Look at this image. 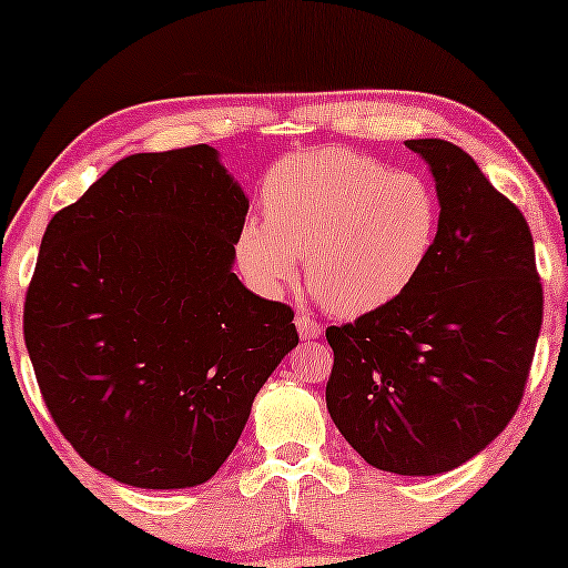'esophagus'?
<instances>
[{"label":"esophagus","instance_id":"34e87169","mask_svg":"<svg viewBox=\"0 0 568 568\" xmlns=\"http://www.w3.org/2000/svg\"><path fill=\"white\" fill-rule=\"evenodd\" d=\"M297 331H300V336L305 338V341L317 338L323 333L321 323H317L315 317H310V315H297Z\"/></svg>","mask_w":568,"mask_h":568}]
</instances>
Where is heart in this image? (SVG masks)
Wrapping results in <instances>:
<instances>
[{
    "label": "heart",
    "instance_id": "obj_1",
    "mask_svg": "<svg viewBox=\"0 0 568 568\" xmlns=\"http://www.w3.org/2000/svg\"><path fill=\"white\" fill-rule=\"evenodd\" d=\"M268 224L247 222L240 268L255 290L276 294L297 278L333 315L362 317L403 297L429 261L439 201L416 173L321 150L278 165L263 185Z\"/></svg>",
    "mask_w": 568,
    "mask_h": 568
}]
</instances>
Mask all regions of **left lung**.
Instances as JSON below:
<instances>
[{
	"instance_id": "8db88e82",
	"label": "left lung",
	"mask_w": 568,
	"mask_h": 568,
	"mask_svg": "<svg viewBox=\"0 0 568 568\" xmlns=\"http://www.w3.org/2000/svg\"><path fill=\"white\" fill-rule=\"evenodd\" d=\"M439 199L432 255L377 313L331 325L328 414L372 468L437 476L499 437L523 400L542 325L525 216L445 139H408Z\"/></svg>"
}]
</instances>
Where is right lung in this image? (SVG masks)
Masks as SVG:
<instances>
[{"label": "right lung", "instance_id": "obj_1", "mask_svg": "<svg viewBox=\"0 0 568 568\" xmlns=\"http://www.w3.org/2000/svg\"><path fill=\"white\" fill-rule=\"evenodd\" d=\"M247 199L209 144L115 162L45 227L22 333L59 432L136 488L206 484L294 313L232 274Z\"/></svg>", "mask_w": 568, "mask_h": 568}]
</instances>
